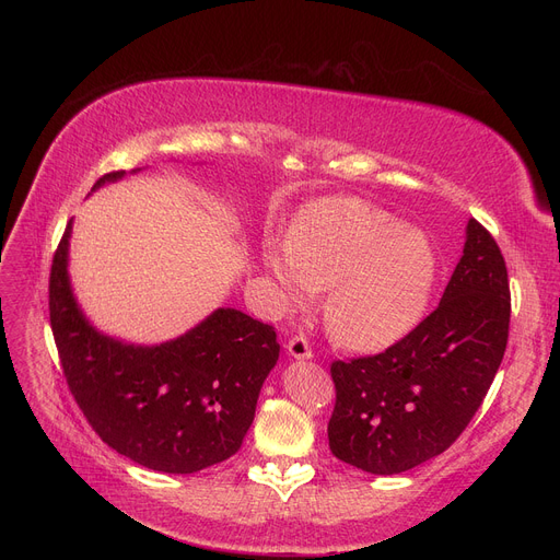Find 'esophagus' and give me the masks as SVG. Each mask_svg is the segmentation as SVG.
Masks as SVG:
<instances>
[{"label":"esophagus","mask_w":560,"mask_h":560,"mask_svg":"<svg viewBox=\"0 0 560 560\" xmlns=\"http://www.w3.org/2000/svg\"><path fill=\"white\" fill-rule=\"evenodd\" d=\"M285 347H288V354L292 359H311L313 357V349L304 336H292Z\"/></svg>","instance_id":"34e87169"}]
</instances>
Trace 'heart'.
I'll use <instances>...</instances> for the list:
<instances>
[{
    "instance_id": "obj_1",
    "label": "heart",
    "mask_w": 560,
    "mask_h": 560,
    "mask_svg": "<svg viewBox=\"0 0 560 560\" xmlns=\"http://www.w3.org/2000/svg\"><path fill=\"white\" fill-rule=\"evenodd\" d=\"M265 262L288 302L304 306L327 290L322 317L336 342L384 349L427 311L438 256L420 229L359 197H325L295 218L288 243H270Z\"/></svg>"
}]
</instances>
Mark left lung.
<instances>
[{"mask_svg": "<svg viewBox=\"0 0 560 560\" xmlns=\"http://www.w3.org/2000/svg\"><path fill=\"white\" fill-rule=\"evenodd\" d=\"M509 322L506 260L472 218L438 308L378 354L331 363L334 456L372 475H399L452 447L502 365Z\"/></svg>", "mask_w": 560, "mask_h": 560, "instance_id": "8db88e82", "label": "left lung"}]
</instances>
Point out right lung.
Masks as SVG:
<instances>
[{
	"label": "right lung",
	"instance_id": "1",
	"mask_svg": "<svg viewBox=\"0 0 560 560\" xmlns=\"http://www.w3.org/2000/svg\"><path fill=\"white\" fill-rule=\"evenodd\" d=\"M108 172L97 182L120 179ZM70 224L49 272V322L68 388L93 431L117 454L156 472L192 475L241 450L265 376L279 359L277 331L218 308L186 336L133 347L88 325L68 281Z\"/></svg>",
	"mask_w": 560,
	"mask_h": 560
}]
</instances>
